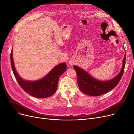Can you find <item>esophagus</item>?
<instances>
[{"label": "esophagus", "mask_w": 134, "mask_h": 134, "mask_svg": "<svg viewBox=\"0 0 134 134\" xmlns=\"http://www.w3.org/2000/svg\"><path fill=\"white\" fill-rule=\"evenodd\" d=\"M69 65H71V66H73V64H74V62H73V61H72V60H71V61H69Z\"/></svg>", "instance_id": "1"}]
</instances>
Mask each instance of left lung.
I'll use <instances>...</instances> for the list:
<instances>
[{
	"label": "left lung",
	"mask_w": 134,
	"mask_h": 134,
	"mask_svg": "<svg viewBox=\"0 0 134 134\" xmlns=\"http://www.w3.org/2000/svg\"><path fill=\"white\" fill-rule=\"evenodd\" d=\"M125 59L126 54H125L123 60V66L121 72L114 79L105 81L98 80L89 75L83 69L78 66H74L73 67L76 73L77 81L80 91L87 95L99 96L113 89L118 85L123 74L125 65Z\"/></svg>",
	"instance_id": "1"
}]
</instances>
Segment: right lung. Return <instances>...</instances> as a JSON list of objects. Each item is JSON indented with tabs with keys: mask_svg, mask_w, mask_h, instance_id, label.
I'll return each mask as SVG.
<instances>
[{
	"mask_svg": "<svg viewBox=\"0 0 134 134\" xmlns=\"http://www.w3.org/2000/svg\"><path fill=\"white\" fill-rule=\"evenodd\" d=\"M10 58L13 73L20 86L25 92L37 98H47L56 92L60 76L66 71L67 68L66 63H62L56 66L45 77L41 80L34 81H26L20 78L14 66L12 49Z\"/></svg>",
	"mask_w": 134,
	"mask_h": 134,
	"instance_id": "1",
	"label": "right lung"
}]
</instances>
